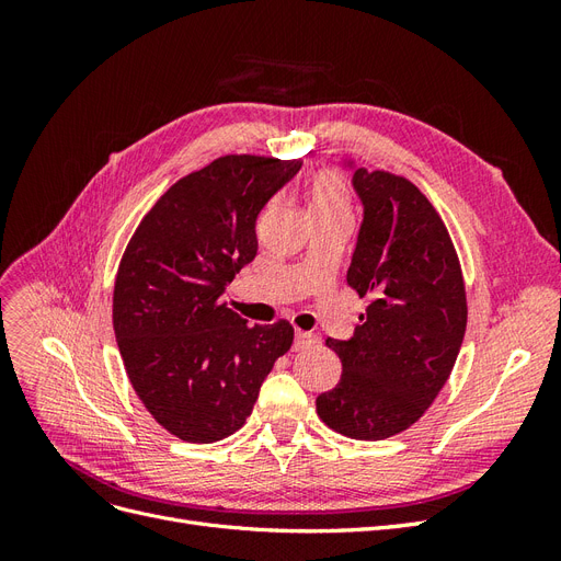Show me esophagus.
Wrapping results in <instances>:
<instances>
[{
	"label": "esophagus",
	"instance_id": "34e87169",
	"mask_svg": "<svg viewBox=\"0 0 561 561\" xmlns=\"http://www.w3.org/2000/svg\"><path fill=\"white\" fill-rule=\"evenodd\" d=\"M316 342H318V339H316L311 332H301V330H297V332H295V344H293V348H295V351H304V348L313 346Z\"/></svg>",
	"mask_w": 561,
	"mask_h": 561
}]
</instances>
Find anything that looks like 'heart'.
I'll list each match as a JSON object with an SVG mask.
<instances>
[{
	"label": "heart",
	"instance_id": "obj_1",
	"mask_svg": "<svg viewBox=\"0 0 561 561\" xmlns=\"http://www.w3.org/2000/svg\"><path fill=\"white\" fill-rule=\"evenodd\" d=\"M351 198L342 175L332 171L320 173L309 186V213L316 215H348Z\"/></svg>",
	"mask_w": 561,
	"mask_h": 561
}]
</instances>
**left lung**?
<instances>
[{"mask_svg":"<svg viewBox=\"0 0 561 561\" xmlns=\"http://www.w3.org/2000/svg\"><path fill=\"white\" fill-rule=\"evenodd\" d=\"M348 165L363 225L346 283L369 307L351 339L325 342L342 379L316 412L346 437L383 439L419 421L447 383L466 334V287L431 201L400 175Z\"/></svg>","mask_w":561,"mask_h":561,"instance_id":"obj_1","label":"left lung"}]
</instances>
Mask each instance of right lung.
Returning <instances> with one entry per match:
<instances>
[{"mask_svg": "<svg viewBox=\"0 0 561 561\" xmlns=\"http://www.w3.org/2000/svg\"><path fill=\"white\" fill-rule=\"evenodd\" d=\"M299 168V159H215L154 203L118 264L112 320L126 375L184 443L239 431L293 346L290 322L248 325L222 295L257 254V215Z\"/></svg>", "mask_w": 561, "mask_h": 561, "instance_id": "add662e5", "label": "right lung"}]
</instances>
